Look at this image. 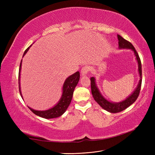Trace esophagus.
Instances as JSON below:
<instances>
[{
  "mask_svg": "<svg viewBox=\"0 0 155 155\" xmlns=\"http://www.w3.org/2000/svg\"><path fill=\"white\" fill-rule=\"evenodd\" d=\"M89 71V68L87 66L85 67H82L81 68V76H86L88 72Z\"/></svg>",
  "mask_w": 155,
  "mask_h": 155,
  "instance_id": "esophagus-1",
  "label": "esophagus"
}]
</instances>
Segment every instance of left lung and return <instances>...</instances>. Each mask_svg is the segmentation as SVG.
I'll list each match as a JSON object with an SVG mask.
<instances>
[{"instance_id": "left-lung-1", "label": "left lung", "mask_w": 155, "mask_h": 155, "mask_svg": "<svg viewBox=\"0 0 155 155\" xmlns=\"http://www.w3.org/2000/svg\"><path fill=\"white\" fill-rule=\"evenodd\" d=\"M118 36V45L119 49H129L132 51H133L134 55L136 57V59L138 63V71L140 77V80L138 82V85L135 90L130 94L126 97V99L121 101L120 102H112L109 100H107L106 98L101 94L100 91L98 88L96 83V78L94 77L91 78V91L94 100L99 104L104 110L110 112V113H117L120 112L127 109L130 105H132L133 103L137 100L139 96V93L141 88V84H142V64L140 61V59L139 55L136 51L135 48L133 45L130 42L124 39L122 37H121L120 35Z\"/></svg>"}]
</instances>
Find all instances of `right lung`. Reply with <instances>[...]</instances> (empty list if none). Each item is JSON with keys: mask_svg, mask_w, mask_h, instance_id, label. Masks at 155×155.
I'll list each match as a JSON object with an SVG mask.
<instances>
[{"mask_svg": "<svg viewBox=\"0 0 155 155\" xmlns=\"http://www.w3.org/2000/svg\"><path fill=\"white\" fill-rule=\"evenodd\" d=\"M30 45L28 48L25 51L24 54H23L22 58L26 55V54L28 52V51L31 47ZM22 61L20 64L19 67V72H18V87H19V92L21 94V96L23 99V97L22 95V92L21 90V70L22 67ZM79 78H80V74L79 72L78 71L76 73L73 74L71 76L68 77L63 83V88H62V94L61 96L60 100L56 104L54 107L47 110H37L35 109H33L30 107H28L29 109L34 112L35 114L37 116H39L40 117H42L43 118L46 119H51V118H55L62 116L65 111L67 110V108L68 107L70 102L72 101V98L73 96V93L75 88L77 86L78 83L79 81Z\"/></svg>", "mask_w": 155, "mask_h": 155, "instance_id": "1", "label": "right lung"}]
</instances>
